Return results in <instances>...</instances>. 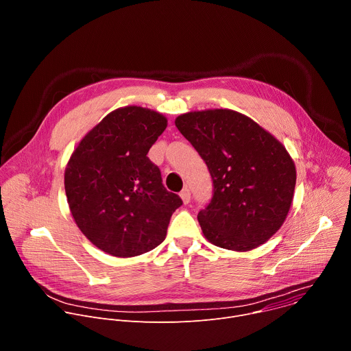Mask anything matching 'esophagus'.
<instances>
[{"mask_svg":"<svg viewBox=\"0 0 351 351\" xmlns=\"http://www.w3.org/2000/svg\"><path fill=\"white\" fill-rule=\"evenodd\" d=\"M179 195H180V198H182V202L184 203V204H189V202H190V195H191V193H190V190L187 189V187H184L180 193H179Z\"/></svg>","mask_w":351,"mask_h":351,"instance_id":"esophagus-1","label":"esophagus"}]
</instances>
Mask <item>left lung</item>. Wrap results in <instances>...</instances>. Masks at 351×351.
Returning a JSON list of instances; mask_svg holds the SVG:
<instances>
[{
    "mask_svg": "<svg viewBox=\"0 0 351 351\" xmlns=\"http://www.w3.org/2000/svg\"><path fill=\"white\" fill-rule=\"evenodd\" d=\"M175 125L213 179L211 202L197 215L204 236L236 252L265 243L285 222L293 199L295 168L286 148L230 110L183 114Z\"/></svg>",
    "mask_w": 351,
    "mask_h": 351,
    "instance_id": "8db88e82",
    "label": "left lung"
}]
</instances>
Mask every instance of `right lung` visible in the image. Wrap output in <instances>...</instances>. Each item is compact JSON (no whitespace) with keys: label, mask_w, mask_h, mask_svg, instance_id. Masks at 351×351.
Wrapping results in <instances>:
<instances>
[{"label":"right lung","mask_w":351,"mask_h":351,"mask_svg":"<svg viewBox=\"0 0 351 351\" xmlns=\"http://www.w3.org/2000/svg\"><path fill=\"white\" fill-rule=\"evenodd\" d=\"M167 118L141 107L108 114L73 152L65 191L73 219L99 250L134 257L160 245L182 198L162 184L147 157Z\"/></svg>","instance_id":"obj_1"}]
</instances>
